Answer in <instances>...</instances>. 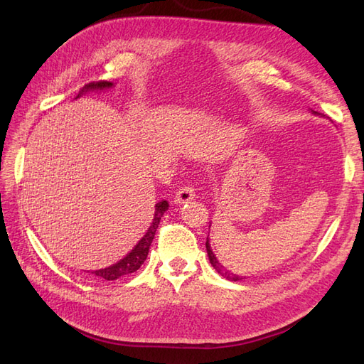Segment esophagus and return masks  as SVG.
<instances>
[{
  "mask_svg": "<svg viewBox=\"0 0 364 364\" xmlns=\"http://www.w3.org/2000/svg\"><path fill=\"white\" fill-rule=\"evenodd\" d=\"M194 197H196V190H194V186H191V185H185V186H182V188H179V191H178V193H176L174 202H176V203H179V205H182V203H186V202L193 200Z\"/></svg>",
  "mask_w": 364,
  "mask_h": 364,
  "instance_id": "1",
  "label": "esophagus"
}]
</instances>
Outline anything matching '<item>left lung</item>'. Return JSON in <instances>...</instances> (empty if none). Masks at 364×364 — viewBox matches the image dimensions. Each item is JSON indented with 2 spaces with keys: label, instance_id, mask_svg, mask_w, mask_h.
I'll use <instances>...</instances> for the list:
<instances>
[{
  "label": "left lung",
  "instance_id": "1",
  "mask_svg": "<svg viewBox=\"0 0 364 364\" xmlns=\"http://www.w3.org/2000/svg\"><path fill=\"white\" fill-rule=\"evenodd\" d=\"M206 252H208V258H209V262L213 264V267L222 274L223 278H226V279H229V281H241L243 278L241 277H238V274H234V273H230L229 270H226L222 264H220L218 261H217V258H215V255L213 253V250H211V246H209V240L206 238Z\"/></svg>",
  "mask_w": 364,
  "mask_h": 364
}]
</instances>
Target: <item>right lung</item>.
Returning a JSON list of instances; mask_svg holds the SVG:
<instances>
[{
	"mask_svg": "<svg viewBox=\"0 0 364 364\" xmlns=\"http://www.w3.org/2000/svg\"><path fill=\"white\" fill-rule=\"evenodd\" d=\"M111 86H112L111 82H105V80L103 82H92V83L85 85L83 90L80 91V94L92 91V90H105V87H111ZM167 209H168V202L167 200L158 202L156 206H155V217H153L151 226L149 228L146 235L138 241V245L134 249H132V252L127 253V255L123 259L118 261L117 264H114V266L106 267V269H100V270H94L91 273H94L95 277H100L106 281H115L119 277H124V274L136 272L141 267V264L146 261V258L149 255V249L151 246L153 238H155L158 225L161 222V217L164 215L165 211H167Z\"/></svg>",
	"mask_w": 364,
	"mask_h": 364,
	"instance_id": "right-lung-1",
	"label": "right lung"
}]
</instances>
